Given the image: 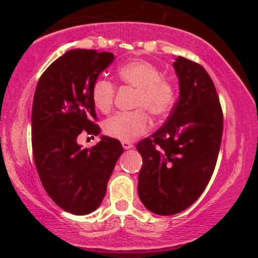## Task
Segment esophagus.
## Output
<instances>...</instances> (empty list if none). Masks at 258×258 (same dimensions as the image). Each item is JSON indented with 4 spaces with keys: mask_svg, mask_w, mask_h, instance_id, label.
I'll return each mask as SVG.
<instances>
[{
    "mask_svg": "<svg viewBox=\"0 0 258 258\" xmlns=\"http://www.w3.org/2000/svg\"><path fill=\"white\" fill-rule=\"evenodd\" d=\"M122 147L124 148V149H130V148L134 147V144L132 142H122Z\"/></svg>",
    "mask_w": 258,
    "mask_h": 258,
    "instance_id": "esophagus-1",
    "label": "esophagus"
}]
</instances>
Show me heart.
<instances>
[{
	"mask_svg": "<svg viewBox=\"0 0 258 258\" xmlns=\"http://www.w3.org/2000/svg\"><path fill=\"white\" fill-rule=\"evenodd\" d=\"M161 70L144 59H133L117 69V77L124 86L135 88L134 111L117 112L103 123L105 135L122 142H129L146 134L151 121L146 113L156 119L170 114L176 102V89L170 80L161 76ZM115 84L107 79H97L91 87V100L101 112H109L114 105ZM147 112L146 113L145 111Z\"/></svg>",
	"mask_w": 258,
	"mask_h": 258,
	"instance_id": "obj_1",
	"label": "heart"
}]
</instances>
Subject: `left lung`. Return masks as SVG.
Instances as JSON below:
<instances>
[{
	"mask_svg": "<svg viewBox=\"0 0 258 258\" xmlns=\"http://www.w3.org/2000/svg\"><path fill=\"white\" fill-rule=\"evenodd\" d=\"M179 97L164 125L137 143L143 163L139 196L148 210L168 216L196 202L209 183L220 153L223 112L215 84L199 63H174Z\"/></svg>",
	"mask_w": 258,
	"mask_h": 258,
	"instance_id": "obj_1",
	"label": "left lung"
}]
</instances>
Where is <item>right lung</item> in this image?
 <instances>
[{
	"label": "right lung",
	"mask_w": 258,
	"mask_h": 258,
	"mask_svg": "<svg viewBox=\"0 0 258 258\" xmlns=\"http://www.w3.org/2000/svg\"><path fill=\"white\" fill-rule=\"evenodd\" d=\"M114 61L111 52L75 49L45 69L38 80L31 111V144L42 185L50 199L74 215L96 210L107 191L121 142L102 136L96 146L82 149V132L96 136L100 126L91 87Z\"/></svg>",
	"instance_id": "1"
}]
</instances>
